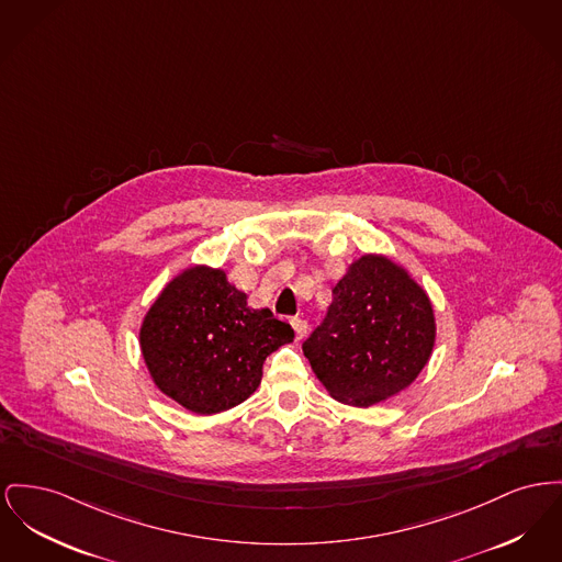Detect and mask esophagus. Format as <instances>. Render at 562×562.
Returning <instances> with one entry per match:
<instances>
[{"instance_id":"obj_1","label":"esophagus","mask_w":562,"mask_h":562,"mask_svg":"<svg viewBox=\"0 0 562 562\" xmlns=\"http://www.w3.org/2000/svg\"><path fill=\"white\" fill-rule=\"evenodd\" d=\"M291 325H293V329H295L297 339H303V337L307 335V323H305L303 318H293V321H291Z\"/></svg>"}]
</instances>
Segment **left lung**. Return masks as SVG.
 I'll return each instance as SVG.
<instances>
[{"mask_svg":"<svg viewBox=\"0 0 562 562\" xmlns=\"http://www.w3.org/2000/svg\"><path fill=\"white\" fill-rule=\"evenodd\" d=\"M435 314L425 289L384 255H363L333 286L303 355L329 395L369 407L405 391L429 363Z\"/></svg>","mask_w":562,"mask_h":562,"instance_id":"8db88e82","label":"left lung"}]
</instances>
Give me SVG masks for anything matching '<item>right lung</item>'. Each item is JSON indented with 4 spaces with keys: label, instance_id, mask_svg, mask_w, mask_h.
I'll use <instances>...</instances> for the list:
<instances>
[{
    "label": "right lung",
    "instance_id": "1",
    "mask_svg": "<svg viewBox=\"0 0 562 562\" xmlns=\"http://www.w3.org/2000/svg\"><path fill=\"white\" fill-rule=\"evenodd\" d=\"M295 330L252 310L223 269L195 265L167 282L142 321L139 348L153 382L193 414L232 409L252 395L265 359Z\"/></svg>",
    "mask_w": 562,
    "mask_h": 562
}]
</instances>
